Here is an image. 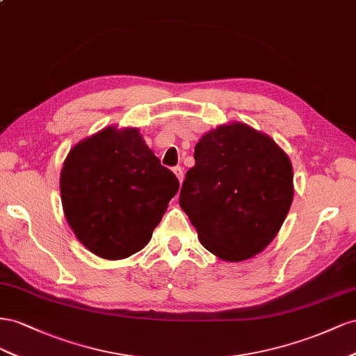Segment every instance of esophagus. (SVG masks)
I'll return each instance as SVG.
<instances>
[{
    "label": "esophagus",
    "instance_id": "1",
    "mask_svg": "<svg viewBox=\"0 0 356 356\" xmlns=\"http://www.w3.org/2000/svg\"><path fill=\"white\" fill-rule=\"evenodd\" d=\"M172 172H175L177 180L181 184V181H184V170H181V167H175L172 168Z\"/></svg>",
    "mask_w": 356,
    "mask_h": 356
}]
</instances>
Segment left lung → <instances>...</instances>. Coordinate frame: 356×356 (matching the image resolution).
<instances>
[{
    "mask_svg": "<svg viewBox=\"0 0 356 356\" xmlns=\"http://www.w3.org/2000/svg\"><path fill=\"white\" fill-rule=\"evenodd\" d=\"M179 204L222 261L250 259L277 236L293 198L291 159L270 136L241 122L213 128L195 146Z\"/></svg>",
    "mask_w": 356,
    "mask_h": 356,
    "instance_id": "1",
    "label": "left lung"
}]
</instances>
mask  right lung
<instances>
[{
  "mask_svg": "<svg viewBox=\"0 0 356 356\" xmlns=\"http://www.w3.org/2000/svg\"><path fill=\"white\" fill-rule=\"evenodd\" d=\"M59 189L77 240L94 255L115 261L150 241L179 180L137 128L110 125L71 147Z\"/></svg>",
  "mask_w": 356,
  "mask_h": 356,
  "instance_id": "add662e5",
  "label": "right lung"
}]
</instances>
